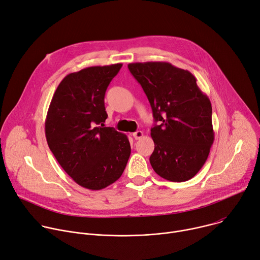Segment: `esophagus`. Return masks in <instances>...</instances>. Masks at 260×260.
Listing matches in <instances>:
<instances>
[{"instance_id": "obj_1", "label": "esophagus", "mask_w": 260, "mask_h": 260, "mask_svg": "<svg viewBox=\"0 0 260 260\" xmlns=\"http://www.w3.org/2000/svg\"><path fill=\"white\" fill-rule=\"evenodd\" d=\"M143 136H144V134H143L142 131H137L136 133L133 134V137L135 138V140H140Z\"/></svg>"}]
</instances>
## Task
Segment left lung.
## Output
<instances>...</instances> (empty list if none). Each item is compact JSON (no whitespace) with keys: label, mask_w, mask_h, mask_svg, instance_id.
Returning <instances> with one entry per match:
<instances>
[{"label":"left lung","mask_w":260,"mask_h":260,"mask_svg":"<svg viewBox=\"0 0 260 260\" xmlns=\"http://www.w3.org/2000/svg\"><path fill=\"white\" fill-rule=\"evenodd\" d=\"M152 108L154 151L150 164L173 182L194 177L205 165L214 142L212 106L187 71L167 61L128 63Z\"/></svg>","instance_id":"8db88e82"}]
</instances>
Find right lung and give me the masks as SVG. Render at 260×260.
Here are the masks:
<instances>
[{
	"mask_svg": "<svg viewBox=\"0 0 260 260\" xmlns=\"http://www.w3.org/2000/svg\"><path fill=\"white\" fill-rule=\"evenodd\" d=\"M122 63L85 68L57 86L45 120L48 146L80 186L100 190L122 175L131 155L127 136L105 126V93Z\"/></svg>",
	"mask_w": 260,
	"mask_h": 260,
	"instance_id": "1",
	"label": "right lung"
}]
</instances>
